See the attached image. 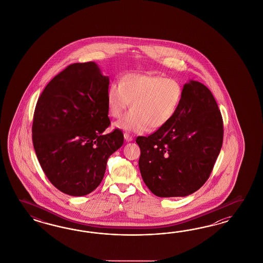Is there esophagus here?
<instances>
[{
  "mask_svg": "<svg viewBox=\"0 0 263 263\" xmlns=\"http://www.w3.org/2000/svg\"><path fill=\"white\" fill-rule=\"evenodd\" d=\"M123 136H124V139H125V141H126V142H131V141H133V137L130 135V134H128V133H124Z\"/></svg>",
  "mask_w": 263,
  "mask_h": 263,
  "instance_id": "esophagus-1",
  "label": "esophagus"
}]
</instances>
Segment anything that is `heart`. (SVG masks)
I'll use <instances>...</instances> for the list:
<instances>
[{
  "instance_id": "obj_1",
  "label": "heart",
  "mask_w": 263,
  "mask_h": 263,
  "mask_svg": "<svg viewBox=\"0 0 263 263\" xmlns=\"http://www.w3.org/2000/svg\"><path fill=\"white\" fill-rule=\"evenodd\" d=\"M183 89L174 79L158 75L127 74L107 90V105L112 118H120L132 101V108L115 123L116 127L143 133L171 122L181 103Z\"/></svg>"
}]
</instances>
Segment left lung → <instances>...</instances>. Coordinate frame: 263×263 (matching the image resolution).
<instances>
[{"label": "left lung", "instance_id": "8db88e82", "mask_svg": "<svg viewBox=\"0 0 263 263\" xmlns=\"http://www.w3.org/2000/svg\"><path fill=\"white\" fill-rule=\"evenodd\" d=\"M221 111L211 91L191 80L165 127L138 137L143 182L157 197H186L206 182L223 144Z\"/></svg>", "mask_w": 263, "mask_h": 263}]
</instances>
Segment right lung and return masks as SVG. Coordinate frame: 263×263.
<instances>
[{
	"label": "right lung",
	"mask_w": 263,
	"mask_h": 263,
	"mask_svg": "<svg viewBox=\"0 0 263 263\" xmlns=\"http://www.w3.org/2000/svg\"><path fill=\"white\" fill-rule=\"evenodd\" d=\"M109 77L93 62L68 65L49 82L32 120V143L50 182L66 195L81 197L103 179L107 160L123 143L115 129L103 132L108 117Z\"/></svg>",
	"instance_id": "1"
}]
</instances>
